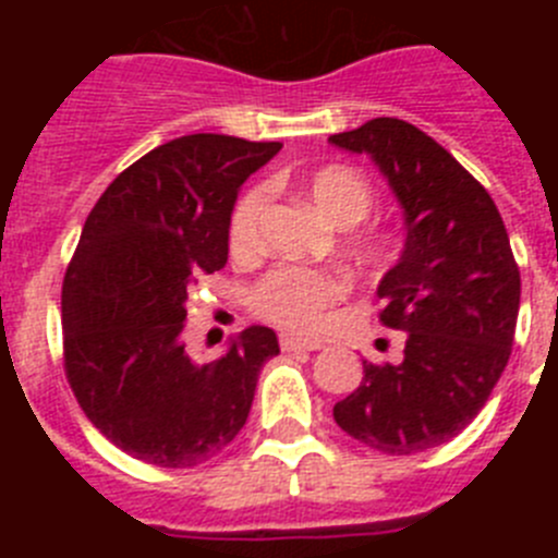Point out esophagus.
Instances as JSON below:
<instances>
[{
  "mask_svg": "<svg viewBox=\"0 0 558 558\" xmlns=\"http://www.w3.org/2000/svg\"><path fill=\"white\" fill-rule=\"evenodd\" d=\"M279 347H282V352H318L324 343H322V340L295 338V335H282V338H279Z\"/></svg>",
  "mask_w": 558,
  "mask_h": 558,
  "instance_id": "1",
  "label": "esophagus"
}]
</instances>
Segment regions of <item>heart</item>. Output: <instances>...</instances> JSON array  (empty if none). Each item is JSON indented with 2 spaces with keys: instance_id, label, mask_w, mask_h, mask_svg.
I'll return each mask as SVG.
<instances>
[{
  "instance_id": "b5f03b06",
  "label": "heart",
  "mask_w": 558,
  "mask_h": 558,
  "mask_svg": "<svg viewBox=\"0 0 558 558\" xmlns=\"http://www.w3.org/2000/svg\"><path fill=\"white\" fill-rule=\"evenodd\" d=\"M304 198L327 223L352 229L368 218L374 206V190L352 167H322L302 181ZM268 186L254 184L236 198L229 220V240L234 251H251L259 243ZM347 295V279L335 270L295 268L282 265L256 282L251 302L263 318L295 332H315L329 318L335 302Z\"/></svg>"
}]
</instances>
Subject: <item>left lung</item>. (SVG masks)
Returning <instances> with one entry per match:
<instances>
[{
	"label": "left lung",
	"mask_w": 558,
	"mask_h": 558,
	"mask_svg": "<svg viewBox=\"0 0 558 558\" xmlns=\"http://www.w3.org/2000/svg\"><path fill=\"white\" fill-rule=\"evenodd\" d=\"M366 153L405 220V245L377 284L379 322L405 332L399 363L363 360L332 416L360 445L413 456L456 438L486 405L514 343L520 268L489 192L405 120L377 117L329 136Z\"/></svg>",
	"instance_id": "obj_1"
}]
</instances>
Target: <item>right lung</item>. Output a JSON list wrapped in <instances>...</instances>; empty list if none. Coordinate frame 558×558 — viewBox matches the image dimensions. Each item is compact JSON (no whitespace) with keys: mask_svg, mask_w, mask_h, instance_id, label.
Masks as SVG:
<instances>
[{"mask_svg":"<svg viewBox=\"0 0 558 558\" xmlns=\"http://www.w3.org/2000/svg\"><path fill=\"white\" fill-rule=\"evenodd\" d=\"M279 150L179 136L120 172L86 218L63 279V363L88 422L128 456L184 470L243 430L279 340L248 327L201 366L181 338L186 290L226 265L236 192Z\"/></svg>","mask_w":558,"mask_h":558,"instance_id":"right-lung-1","label":"right lung"}]
</instances>
